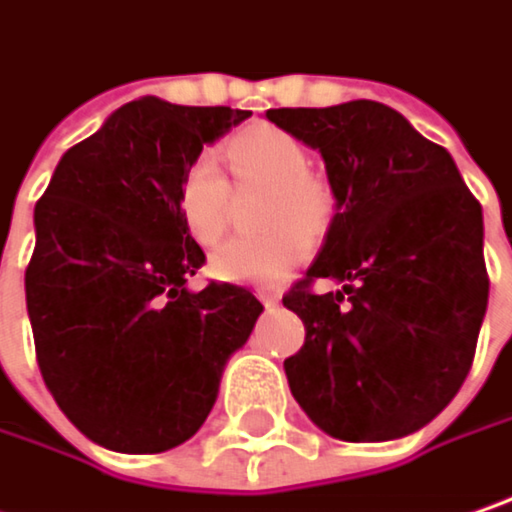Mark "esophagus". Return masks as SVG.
Here are the masks:
<instances>
[{
	"instance_id": "34e87169",
	"label": "esophagus",
	"mask_w": 512,
	"mask_h": 512,
	"mask_svg": "<svg viewBox=\"0 0 512 512\" xmlns=\"http://www.w3.org/2000/svg\"><path fill=\"white\" fill-rule=\"evenodd\" d=\"M257 298L266 304V307H275L281 301V292L278 289H257Z\"/></svg>"
}]
</instances>
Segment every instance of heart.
I'll return each mask as SVG.
<instances>
[{"mask_svg":"<svg viewBox=\"0 0 512 512\" xmlns=\"http://www.w3.org/2000/svg\"><path fill=\"white\" fill-rule=\"evenodd\" d=\"M237 188H269L263 226L272 231L234 237L211 257V272L223 281L252 286L281 284L313 255L310 231H321L333 214L330 185L310 173V156L292 133L257 124L223 147ZM234 188L211 153H199L176 182V211L196 243L211 246L226 234Z\"/></svg>","mask_w":512,"mask_h":512,"instance_id":"heart-1","label":"heart"}]
</instances>
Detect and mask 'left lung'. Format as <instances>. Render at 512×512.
I'll return each mask as SVG.
<instances>
[{
	"label": "left lung",
	"instance_id": "1",
	"mask_svg": "<svg viewBox=\"0 0 512 512\" xmlns=\"http://www.w3.org/2000/svg\"><path fill=\"white\" fill-rule=\"evenodd\" d=\"M316 147L339 214L284 304L304 347L284 362L298 406L339 440H394L452 403L487 313L481 202L452 156L376 101L269 109ZM333 277L339 293L312 284Z\"/></svg>",
	"mask_w": 512,
	"mask_h": 512
}]
</instances>
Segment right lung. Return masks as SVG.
<instances>
[{
	"mask_svg": "<svg viewBox=\"0 0 512 512\" xmlns=\"http://www.w3.org/2000/svg\"><path fill=\"white\" fill-rule=\"evenodd\" d=\"M249 115L121 106L66 150L34 208L25 304L37 365L60 411L106 449L165 452L194 437L263 313L246 286L188 289L205 252L176 211L188 162Z\"/></svg>",
	"mask_w": 512,
	"mask_h": 512,
	"instance_id": "right-lung-1",
	"label": "right lung"
}]
</instances>
